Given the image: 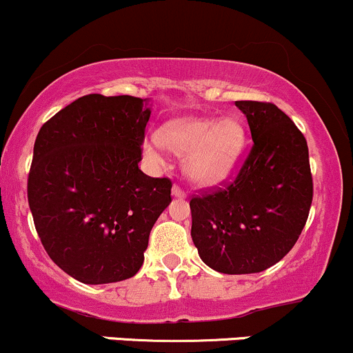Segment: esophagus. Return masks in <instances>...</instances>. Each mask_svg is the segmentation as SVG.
Listing matches in <instances>:
<instances>
[{"label": "esophagus", "instance_id": "1", "mask_svg": "<svg viewBox=\"0 0 353 353\" xmlns=\"http://www.w3.org/2000/svg\"><path fill=\"white\" fill-rule=\"evenodd\" d=\"M172 195L175 196V199H185V196H187V193H185L183 190H181V188L178 187V185H173V188H172Z\"/></svg>", "mask_w": 353, "mask_h": 353}]
</instances>
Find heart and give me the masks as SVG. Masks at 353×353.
<instances>
[{
    "label": "heart",
    "instance_id": "b5f03b06",
    "mask_svg": "<svg viewBox=\"0 0 353 353\" xmlns=\"http://www.w3.org/2000/svg\"><path fill=\"white\" fill-rule=\"evenodd\" d=\"M245 145V130L236 117H185L172 121L161 134L143 141V154L153 166L165 165V146L183 157V172L193 183L214 185L232 172Z\"/></svg>",
    "mask_w": 353,
    "mask_h": 353
}]
</instances>
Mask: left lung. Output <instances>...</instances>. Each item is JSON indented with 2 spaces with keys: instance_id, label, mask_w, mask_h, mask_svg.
<instances>
[{
  "instance_id": "1",
  "label": "left lung",
  "mask_w": 353,
  "mask_h": 353,
  "mask_svg": "<svg viewBox=\"0 0 353 353\" xmlns=\"http://www.w3.org/2000/svg\"><path fill=\"white\" fill-rule=\"evenodd\" d=\"M252 148L232 183L190 200L192 241L208 268L252 274L296 244L313 199L305 136L271 102L237 101Z\"/></svg>"
}]
</instances>
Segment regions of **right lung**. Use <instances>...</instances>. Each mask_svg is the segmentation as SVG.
<instances>
[{"mask_svg":"<svg viewBox=\"0 0 353 353\" xmlns=\"http://www.w3.org/2000/svg\"><path fill=\"white\" fill-rule=\"evenodd\" d=\"M150 99L79 97L41 126L28 203L50 259L84 284L132 278L172 181L139 170Z\"/></svg>","mask_w":353,"mask_h":353,"instance_id":"right-lung-1","label":"right lung"}]
</instances>
